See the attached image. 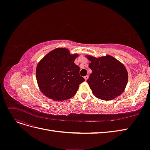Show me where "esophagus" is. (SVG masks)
<instances>
[{"label": "esophagus", "mask_w": 150, "mask_h": 150, "mask_svg": "<svg viewBox=\"0 0 150 150\" xmlns=\"http://www.w3.org/2000/svg\"><path fill=\"white\" fill-rule=\"evenodd\" d=\"M88 77H89V76H88V75H86V76H84V79H85L86 81H87V79H88Z\"/></svg>", "instance_id": "esophagus-1"}]
</instances>
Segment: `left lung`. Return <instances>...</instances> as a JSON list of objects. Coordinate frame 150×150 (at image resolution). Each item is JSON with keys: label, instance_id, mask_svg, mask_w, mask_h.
Segmentation results:
<instances>
[{"label": "left lung", "instance_id": "8db88e82", "mask_svg": "<svg viewBox=\"0 0 150 150\" xmlns=\"http://www.w3.org/2000/svg\"><path fill=\"white\" fill-rule=\"evenodd\" d=\"M92 71L87 80L92 92L97 98L110 100L124 91L128 82V73L119 61L110 55L100 58L86 56Z\"/></svg>", "mask_w": 150, "mask_h": 150}]
</instances>
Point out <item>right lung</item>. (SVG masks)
I'll return each instance as SVG.
<instances>
[{
	"mask_svg": "<svg viewBox=\"0 0 150 150\" xmlns=\"http://www.w3.org/2000/svg\"><path fill=\"white\" fill-rule=\"evenodd\" d=\"M78 54H71L68 49L56 48L41 60L36 69L40 91L55 101L73 97L84 79L79 75V67L74 63Z\"/></svg>",
	"mask_w": 150,
	"mask_h": 150,
	"instance_id": "add662e5",
	"label": "right lung"
}]
</instances>
